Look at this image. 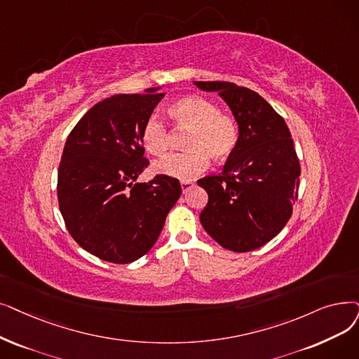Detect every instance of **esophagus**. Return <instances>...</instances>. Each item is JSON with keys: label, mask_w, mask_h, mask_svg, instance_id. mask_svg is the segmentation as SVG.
I'll use <instances>...</instances> for the list:
<instances>
[{"label": "esophagus", "mask_w": 359, "mask_h": 359, "mask_svg": "<svg viewBox=\"0 0 359 359\" xmlns=\"http://www.w3.org/2000/svg\"><path fill=\"white\" fill-rule=\"evenodd\" d=\"M180 186H182V191H183V194H186L188 192L192 186H194V182H191V180H183L182 183H180Z\"/></svg>", "instance_id": "obj_1"}]
</instances>
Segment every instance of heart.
Listing matches in <instances>:
<instances>
[{"label":"heart","instance_id":"b5f03b06","mask_svg":"<svg viewBox=\"0 0 359 359\" xmlns=\"http://www.w3.org/2000/svg\"><path fill=\"white\" fill-rule=\"evenodd\" d=\"M168 116L176 129L188 130L184 148L188 151L170 154L154 164L157 175L191 180L208 167V155L214 160H226L238 144V126L231 117L220 113L218 107L198 95L183 97L168 105ZM142 145L147 152L161 157L170 147L165 124L151 116L142 128Z\"/></svg>","mask_w":359,"mask_h":359}]
</instances>
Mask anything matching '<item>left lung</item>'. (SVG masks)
I'll use <instances>...</instances> for the list:
<instances>
[{
	"label": "left lung",
	"instance_id": "obj_1",
	"mask_svg": "<svg viewBox=\"0 0 359 359\" xmlns=\"http://www.w3.org/2000/svg\"><path fill=\"white\" fill-rule=\"evenodd\" d=\"M194 83L218 92L239 128L222 173L198 180L208 194L201 224L229 251H254L282 231L298 198L301 165L290 132L257 92L230 82Z\"/></svg>",
	"mask_w": 359,
	"mask_h": 359
}]
</instances>
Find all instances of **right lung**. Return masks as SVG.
I'll use <instances>...</instances> for the list:
<instances>
[{"mask_svg":"<svg viewBox=\"0 0 359 359\" xmlns=\"http://www.w3.org/2000/svg\"><path fill=\"white\" fill-rule=\"evenodd\" d=\"M160 88L118 93L93 105L70 132L58 167L57 195L72 238L114 264L144 257L182 195L177 179L137 183L148 167L142 128L163 100Z\"/></svg>","mask_w":359,"mask_h":359,"instance_id":"obj_1","label":"right lung"}]
</instances>
